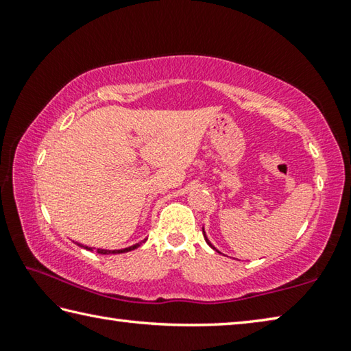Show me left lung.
<instances>
[{"mask_svg":"<svg viewBox=\"0 0 351 351\" xmlns=\"http://www.w3.org/2000/svg\"><path fill=\"white\" fill-rule=\"evenodd\" d=\"M203 234H204V240L207 241V245H209V246H210L212 249H215V251H217V252H219V251H218V249H217L215 246H213V245H212V243L209 241V239H207V237H206V232H204V228H203ZM219 254H221V252H219Z\"/></svg>","mask_w":351,"mask_h":351,"instance_id":"8db88e82","label":"left lung"}]
</instances>
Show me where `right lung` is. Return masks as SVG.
Returning a JSON list of instances; mask_svg holds the SVG:
<instances>
[{
    "mask_svg": "<svg viewBox=\"0 0 351 351\" xmlns=\"http://www.w3.org/2000/svg\"><path fill=\"white\" fill-rule=\"evenodd\" d=\"M147 240V239H145ZM145 240H142V241H139V243H136V245H133V246H130V247H123V249H97V254H102V255H110V254H123V252H130V251H133V249H136V247H139L142 243H144ZM82 246V245H80ZM83 249H88V251H93L94 247H90V246H82Z\"/></svg>",
    "mask_w": 351,
    "mask_h": 351,
    "instance_id": "add662e5",
    "label": "right lung"
}]
</instances>
